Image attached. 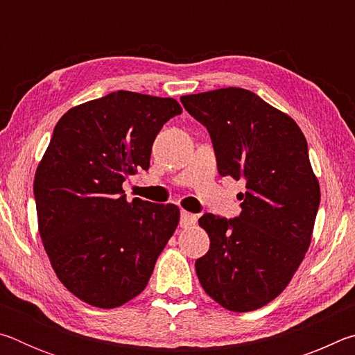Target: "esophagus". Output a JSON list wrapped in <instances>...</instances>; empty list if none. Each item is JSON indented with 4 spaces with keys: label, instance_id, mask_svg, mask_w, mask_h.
<instances>
[{
    "label": "esophagus",
    "instance_id": "esophagus-1",
    "mask_svg": "<svg viewBox=\"0 0 355 355\" xmlns=\"http://www.w3.org/2000/svg\"><path fill=\"white\" fill-rule=\"evenodd\" d=\"M197 222V216L196 214H192V213H188V211H182V214H180V225L182 227H191V225H194Z\"/></svg>",
    "mask_w": 355,
    "mask_h": 355
}]
</instances>
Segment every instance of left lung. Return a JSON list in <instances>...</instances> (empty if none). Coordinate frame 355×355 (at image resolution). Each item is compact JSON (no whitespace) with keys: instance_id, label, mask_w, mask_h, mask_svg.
Listing matches in <instances>:
<instances>
[{"instance_id":"left-lung-1","label":"left lung","mask_w":355,"mask_h":355,"mask_svg":"<svg viewBox=\"0 0 355 355\" xmlns=\"http://www.w3.org/2000/svg\"><path fill=\"white\" fill-rule=\"evenodd\" d=\"M180 100L207 127L220 175L245 182L238 218L199 219L209 250L196 261L197 277L227 310L261 309L290 284L311 241L321 192L307 141L288 114L248 89Z\"/></svg>"}]
</instances>
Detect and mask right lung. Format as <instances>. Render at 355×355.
I'll use <instances>...</instances> for the list:
<instances>
[{
	"instance_id": "add662e5",
	"label": "right lung",
	"mask_w": 355,
	"mask_h": 355,
	"mask_svg": "<svg viewBox=\"0 0 355 355\" xmlns=\"http://www.w3.org/2000/svg\"><path fill=\"white\" fill-rule=\"evenodd\" d=\"M182 106L117 91L59 119L34 178L39 233L58 279L78 299L116 309L147 286L180 220L177 205L127 200L156 135Z\"/></svg>"
}]
</instances>
